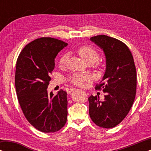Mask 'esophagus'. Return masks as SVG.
Returning <instances> with one entry per match:
<instances>
[{"instance_id": "1", "label": "esophagus", "mask_w": 151, "mask_h": 151, "mask_svg": "<svg viewBox=\"0 0 151 151\" xmlns=\"http://www.w3.org/2000/svg\"><path fill=\"white\" fill-rule=\"evenodd\" d=\"M74 90H75V88H73V87H70V88H68V89H67V92L69 93H70L72 92V91H74Z\"/></svg>"}]
</instances>
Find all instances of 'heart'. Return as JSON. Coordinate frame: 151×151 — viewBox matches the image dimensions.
<instances>
[{
    "mask_svg": "<svg viewBox=\"0 0 151 151\" xmlns=\"http://www.w3.org/2000/svg\"><path fill=\"white\" fill-rule=\"evenodd\" d=\"M77 53L82 57L87 64L92 65L100 58V53L94 47L88 46V45H83L77 49ZM68 59L67 53H64L61 55L59 59V65L60 67H63L67 63ZM69 81L73 83L76 85L82 86L86 81L90 80V77L87 75H82V74L73 73L69 76Z\"/></svg>",
    "mask_w": 151,
    "mask_h": 151,
    "instance_id": "heart-1",
    "label": "heart"
}]
</instances>
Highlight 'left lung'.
I'll return each instance as SVG.
<instances>
[{"instance_id": "1", "label": "left lung", "mask_w": 151, "mask_h": 151, "mask_svg": "<svg viewBox=\"0 0 151 151\" xmlns=\"http://www.w3.org/2000/svg\"><path fill=\"white\" fill-rule=\"evenodd\" d=\"M91 40L101 47L106 55V71L96 88L102 90L104 100L91 96L89 115L97 126L105 129L116 127L125 118L133 104L137 74L133 55L127 45L116 38L98 35Z\"/></svg>"}]
</instances>
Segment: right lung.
<instances>
[{"mask_svg": "<svg viewBox=\"0 0 151 151\" xmlns=\"http://www.w3.org/2000/svg\"><path fill=\"white\" fill-rule=\"evenodd\" d=\"M67 45L63 40L41 37L29 43L18 55L15 86L18 102L29 122L43 133H54L67 122V92L50 95L47 88L55 58Z\"/></svg>", "mask_w": 151, "mask_h": 151, "instance_id": "1", "label": "right lung"}]
</instances>
